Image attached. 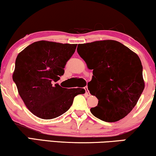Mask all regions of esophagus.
I'll return each mask as SVG.
<instances>
[{
  "instance_id": "obj_1",
  "label": "esophagus",
  "mask_w": 156,
  "mask_h": 156,
  "mask_svg": "<svg viewBox=\"0 0 156 156\" xmlns=\"http://www.w3.org/2000/svg\"><path fill=\"white\" fill-rule=\"evenodd\" d=\"M84 89H85V90H86V95L90 96V93H89V90H88V86H85Z\"/></svg>"
}]
</instances>
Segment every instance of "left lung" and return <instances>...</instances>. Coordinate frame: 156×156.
I'll return each mask as SVG.
<instances>
[{"label": "left lung", "instance_id": "1", "mask_svg": "<svg viewBox=\"0 0 156 156\" xmlns=\"http://www.w3.org/2000/svg\"><path fill=\"white\" fill-rule=\"evenodd\" d=\"M78 55L93 70L88 88L96 96L97 106L90 109L102 121H119L138 101L145 83L139 57L114 40L96 41L78 45Z\"/></svg>", "mask_w": 156, "mask_h": 156}]
</instances>
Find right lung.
Segmentation results:
<instances>
[{
    "instance_id": "obj_1",
    "label": "right lung",
    "mask_w": 156,
    "mask_h": 156,
    "mask_svg": "<svg viewBox=\"0 0 156 156\" xmlns=\"http://www.w3.org/2000/svg\"><path fill=\"white\" fill-rule=\"evenodd\" d=\"M77 44L39 41L18 55L13 80L31 113L44 119H54L70 109L75 96L83 88H66L52 84L65 73V67Z\"/></svg>"
}]
</instances>
